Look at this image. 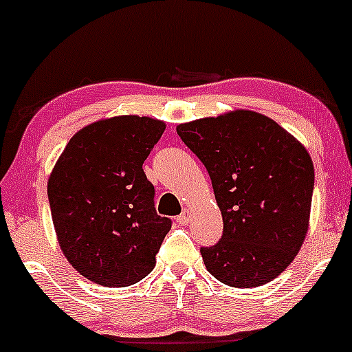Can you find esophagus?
I'll list each match as a JSON object with an SVG mask.
<instances>
[{
	"label": "esophagus",
	"mask_w": 352,
	"mask_h": 352,
	"mask_svg": "<svg viewBox=\"0 0 352 352\" xmlns=\"http://www.w3.org/2000/svg\"><path fill=\"white\" fill-rule=\"evenodd\" d=\"M189 219H190V211H189V209H186V211H184L182 214L177 216V223H179L180 226H186L187 223H189Z\"/></svg>",
	"instance_id": "1"
}]
</instances>
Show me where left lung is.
<instances>
[{
  "label": "left lung",
  "mask_w": 352,
  "mask_h": 352,
  "mask_svg": "<svg viewBox=\"0 0 352 352\" xmlns=\"http://www.w3.org/2000/svg\"><path fill=\"white\" fill-rule=\"evenodd\" d=\"M177 134L204 163L223 216V236L201 255L232 287H257L293 262L308 232L314 162L276 120L232 110L179 124Z\"/></svg>",
  "instance_id": "8db88e82"
}]
</instances>
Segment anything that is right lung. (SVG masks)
Returning <instances> with one entry per match:
<instances>
[{
  "instance_id": "1",
  "label": "right lung",
  "mask_w": 352,
  "mask_h": 352,
  "mask_svg": "<svg viewBox=\"0 0 352 352\" xmlns=\"http://www.w3.org/2000/svg\"><path fill=\"white\" fill-rule=\"evenodd\" d=\"M165 131L151 117L117 116L78 131L47 180L59 247L83 278L105 287L136 285L155 267L172 228L156 214L143 163Z\"/></svg>"
}]
</instances>
